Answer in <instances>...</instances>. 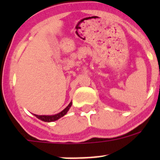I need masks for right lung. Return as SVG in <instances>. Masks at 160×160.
Listing matches in <instances>:
<instances>
[{
  "mask_svg": "<svg viewBox=\"0 0 160 160\" xmlns=\"http://www.w3.org/2000/svg\"><path fill=\"white\" fill-rule=\"evenodd\" d=\"M71 105H72V102H70L69 104V105L64 110H62L61 112L58 113V114H54V115H37V114H35V116L36 118H38V119L40 120L43 121V122H54V121L58 120L59 118H60L61 117L65 115L68 111L70 110Z\"/></svg>",
  "mask_w": 160,
  "mask_h": 160,
  "instance_id": "obj_1",
  "label": "right lung"
}]
</instances>
